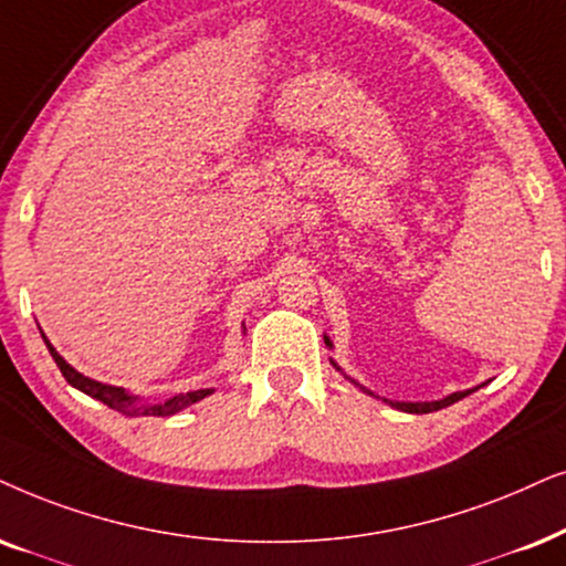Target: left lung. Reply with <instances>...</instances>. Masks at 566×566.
I'll list each match as a JSON object with an SVG mask.
<instances>
[{"instance_id": "obj_1", "label": "left lung", "mask_w": 566, "mask_h": 566, "mask_svg": "<svg viewBox=\"0 0 566 566\" xmlns=\"http://www.w3.org/2000/svg\"><path fill=\"white\" fill-rule=\"evenodd\" d=\"M325 343L329 348H333V343H329V337H325ZM333 366L337 371H340V366H337L335 361H333ZM350 379V377H348ZM354 381V379H350ZM356 385V381H354ZM364 392H369L366 390V387H361ZM473 390H465V392H452V395H447L444 400H431V402H398V400H387L385 398V402H390L392 408H398V410H406V413H431V410H439V408H447V406H452V402H458V400H462L465 398V395H471ZM369 395H374V392H369Z\"/></svg>"}]
</instances>
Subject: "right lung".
Returning <instances> with one entry per match:
<instances>
[{
  "label": "right lung",
  "mask_w": 566,
  "mask_h": 566,
  "mask_svg": "<svg viewBox=\"0 0 566 566\" xmlns=\"http://www.w3.org/2000/svg\"><path fill=\"white\" fill-rule=\"evenodd\" d=\"M43 343H46L49 354L56 361L59 371H62V377L67 379L72 387H77L80 392H85V395H91V398L101 400L108 408L119 410V413H124V416H174V413H179V410H185L187 406H192V402L208 398V395L212 392V387H205V390L174 395V398H168L166 402H158V406H143L137 395L124 392L122 387H112V385H104V381H95L91 377H85V374H80L77 369H72V366L56 354V348L46 340V335H43Z\"/></svg>",
  "instance_id": "1"
}]
</instances>
